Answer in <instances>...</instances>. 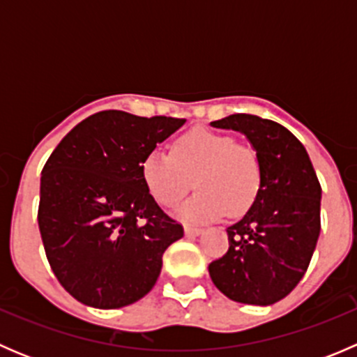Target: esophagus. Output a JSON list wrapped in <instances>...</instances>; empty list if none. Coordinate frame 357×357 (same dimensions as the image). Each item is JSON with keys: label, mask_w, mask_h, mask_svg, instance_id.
<instances>
[{"label": "esophagus", "mask_w": 357, "mask_h": 357, "mask_svg": "<svg viewBox=\"0 0 357 357\" xmlns=\"http://www.w3.org/2000/svg\"><path fill=\"white\" fill-rule=\"evenodd\" d=\"M185 233L188 236H197V235H200V233H202V228H199V226L185 225Z\"/></svg>", "instance_id": "esophagus-1"}]
</instances>
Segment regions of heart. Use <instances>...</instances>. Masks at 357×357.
I'll return each instance as SVG.
<instances>
[{
	"mask_svg": "<svg viewBox=\"0 0 357 357\" xmlns=\"http://www.w3.org/2000/svg\"><path fill=\"white\" fill-rule=\"evenodd\" d=\"M142 179L157 204L172 207L192 188L199 192L179 207L188 221H212L252 207L262 186L257 150L228 132L195 128L172 142L171 153L155 149L142 160Z\"/></svg>",
	"mask_w": 357,
	"mask_h": 357,
	"instance_id": "heart-1",
	"label": "heart"
}]
</instances>
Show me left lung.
<instances>
[{"mask_svg":"<svg viewBox=\"0 0 357 357\" xmlns=\"http://www.w3.org/2000/svg\"><path fill=\"white\" fill-rule=\"evenodd\" d=\"M243 132L262 160V186L226 229L229 248L208 264L212 283L235 302L271 305L297 287L318 243L321 185L304 145L282 124L250 114L211 122Z\"/></svg>","mask_w":357,"mask_h":357,"instance_id":"1","label":"left lung"}]
</instances>
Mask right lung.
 Listing matches in <instances>:
<instances>
[{
    "label": "right lung",
    "instance_id": "1",
    "mask_svg": "<svg viewBox=\"0 0 357 357\" xmlns=\"http://www.w3.org/2000/svg\"><path fill=\"white\" fill-rule=\"evenodd\" d=\"M185 119L103 110L79 122L41 172L38 225L60 285L79 302L117 309L155 285L165 248L183 236L146 192L142 160Z\"/></svg>",
    "mask_w": 357,
    "mask_h": 357
}]
</instances>
